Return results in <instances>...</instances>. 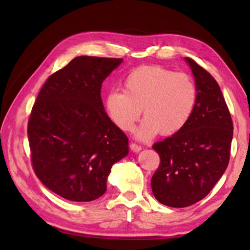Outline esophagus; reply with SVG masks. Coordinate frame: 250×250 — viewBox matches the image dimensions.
Returning a JSON list of instances; mask_svg holds the SVG:
<instances>
[{"label":"esophagus","mask_w":250,"mask_h":250,"mask_svg":"<svg viewBox=\"0 0 250 250\" xmlns=\"http://www.w3.org/2000/svg\"><path fill=\"white\" fill-rule=\"evenodd\" d=\"M130 149H131V151H133V152H139L140 151L142 147L140 146H138L137 143H130Z\"/></svg>","instance_id":"obj_1"}]
</instances>
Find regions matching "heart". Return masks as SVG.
I'll use <instances>...</instances> for the list:
<instances>
[{
  "label": "heart",
  "instance_id": "obj_1",
  "mask_svg": "<svg viewBox=\"0 0 250 250\" xmlns=\"http://www.w3.org/2000/svg\"><path fill=\"white\" fill-rule=\"evenodd\" d=\"M124 90L105 98L110 119L122 131L134 129L143 111L137 137L150 140L159 132L175 134L184 128L195 108L197 87L191 76L161 66H141L125 78Z\"/></svg>",
  "mask_w": 250,
  "mask_h": 250
}]
</instances>
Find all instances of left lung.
I'll list each match as a JSON object with an SVG mask.
<instances>
[{"mask_svg":"<svg viewBox=\"0 0 250 250\" xmlns=\"http://www.w3.org/2000/svg\"><path fill=\"white\" fill-rule=\"evenodd\" d=\"M185 59L195 77V108L183 129L152 146L160 155L152 192L171 207L193 205L211 191L229 162L234 129L216 80L194 59Z\"/></svg>","mask_w":250,"mask_h":250,"instance_id":"left-lung-1","label":"left lung"}]
</instances>
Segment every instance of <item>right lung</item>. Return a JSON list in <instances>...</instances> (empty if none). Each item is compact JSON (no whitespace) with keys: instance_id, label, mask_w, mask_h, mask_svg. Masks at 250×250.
<instances>
[{"instance_id":"add662e5","label":"right lung","mask_w":250,"mask_h":250,"mask_svg":"<svg viewBox=\"0 0 250 250\" xmlns=\"http://www.w3.org/2000/svg\"><path fill=\"white\" fill-rule=\"evenodd\" d=\"M122 58L79 56L50 75L27 125L32 167L46 188L74 202L104 195L128 138L110 120L101 84Z\"/></svg>"}]
</instances>
